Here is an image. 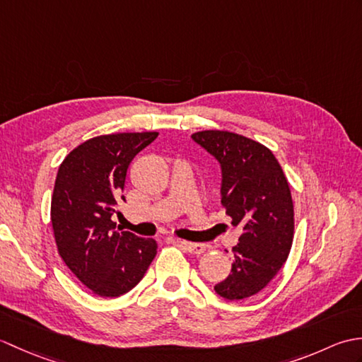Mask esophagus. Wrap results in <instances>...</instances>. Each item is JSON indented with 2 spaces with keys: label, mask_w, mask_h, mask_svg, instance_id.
Segmentation results:
<instances>
[{
  "label": "esophagus",
  "mask_w": 362,
  "mask_h": 362,
  "mask_svg": "<svg viewBox=\"0 0 362 362\" xmlns=\"http://www.w3.org/2000/svg\"><path fill=\"white\" fill-rule=\"evenodd\" d=\"M180 244L185 247V250H188L189 253H193V255H201V253L205 252L206 245L201 244V243H189V241H180Z\"/></svg>",
  "instance_id": "34e87169"
}]
</instances>
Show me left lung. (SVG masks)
<instances>
[{"mask_svg":"<svg viewBox=\"0 0 362 362\" xmlns=\"http://www.w3.org/2000/svg\"><path fill=\"white\" fill-rule=\"evenodd\" d=\"M193 140L222 168L221 204L243 235L232 249L235 261L214 291L243 300L263 291L280 272L294 240V204L286 175L272 151L228 130H202Z\"/></svg>","mask_w":362,"mask_h":362,"instance_id":"obj_1","label":"left lung"}]
</instances>
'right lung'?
Returning <instances> with one entry per match:
<instances>
[{"instance_id":"1","label":"right lung","mask_w":362,"mask_h":362,"mask_svg":"<svg viewBox=\"0 0 362 362\" xmlns=\"http://www.w3.org/2000/svg\"><path fill=\"white\" fill-rule=\"evenodd\" d=\"M158 132H124L90 138L60 163L51 197L57 252L81 283L99 297L135 288L157 253V241L118 232L117 204L124 201L130 161Z\"/></svg>"}]
</instances>
